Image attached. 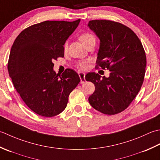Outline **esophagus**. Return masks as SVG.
<instances>
[{"instance_id": "1", "label": "esophagus", "mask_w": 160, "mask_h": 160, "mask_svg": "<svg viewBox=\"0 0 160 160\" xmlns=\"http://www.w3.org/2000/svg\"><path fill=\"white\" fill-rule=\"evenodd\" d=\"M79 76L80 77V79H81V81L80 83H84L85 82H86V79H85V76H86V74H85V73L83 72H79Z\"/></svg>"}]
</instances>
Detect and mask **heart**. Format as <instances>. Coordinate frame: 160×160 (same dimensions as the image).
<instances>
[{
  "label": "heart",
  "instance_id": "1",
  "mask_svg": "<svg viewBox=\"0 0 160 160\" xmlns=\"http://www.w3.org/2000/svg\"><path fill=\"white\" fill-rule=\"evenodd\" d=\"M79 40L83 45H86L91 42H94L95 43V37L92 34L90 33H83L79 36ZM77 67L79 68L80 69L84 70L88 67V62L87 61H81L77 63Z\"/></svg>",
  "mask_w": 160,
  "mask_h": 160
}]
</instances>
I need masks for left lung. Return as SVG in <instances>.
<instances>
[{
    "mask_svg": "<svg viewBox=\"0 0 160 160\" xmlns=\"http://www.w3.org/2000/svg\"><path fill=\"white\" fill-rule=\"evenodd\" d=\"M88 26L100 40L96 68L110 72L108 77L86 74V80L95 86L89 103L101 112L115 115L127 108L141 88L146 66L144 48L134 32L119 22L94 20Z\"/></svg>",
    "mask_w": 160,
    "mask_h": 160,
    "instance_id": "8db88e82",
    "label": "left lung"
}]
</instances>
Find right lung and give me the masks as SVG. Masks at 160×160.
<instances>
[{
    "mask_svg": "<svg viewBox=\"0 0 160 160\" xmlns=\"http://www.w3.org/2000/svg\"><path fill=\"white\" fill-rule=\"evenodd\" d=\"M80 21L33 25L22 31L12 45L8 64L9 77L26 105L39 115L52 117L63 112L70 93L80 82L72 69L57 74L52 62L64 57L63 45Z\"/></svg>",
    "mask_w": 160,
    "mask_h": 160,
    "instance_id": "1",
    "label": "right lung"
}]
</instances>
